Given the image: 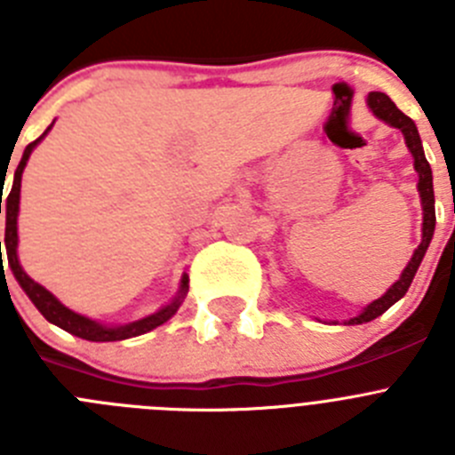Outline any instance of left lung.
<instances>
[{
  "label": "left lung",
  "instance_id": "left-lung-1",
  "mask_svg": "<svg viewBox=\"0 0 455 455\" xmlns=\"http://www.w3.org/2000/svg\"><path fill=\"white\" fill-rule=\"evenodd\" d=\"M369 108H371L373 114L378 116L380 120H385L387 124L396 127V130L403 132L405 136V143H408L410 152L415 156V171L419 172V196H421V207H424V235H421V243L417 246L415 255L412 259L408 262V267L403 268L401 277L392 287L387 289L385 296H380L378 300H373L371 305L364 307V312L360 316H353L351 321H347L348 325H355V323H367V321L376 319L380 316L383 312H387L394 303L399 299H403L408 287L412 284V277H415L417 268H419L421 259H424L426 251H428V243L433 239V232H435V196H433V172H431V164L426 162L424 156V148H421V139H419V132H417V124L396 108V104L385 95V92H369Z\"/></svg>",
  "mask_w": 455,
  "mask_h": 455
}]
</instances>
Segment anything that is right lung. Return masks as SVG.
I'll return each mask as SVG.
<instances>
[{
  "instance_id": "obj_1",
  "label": "right lung",
  "mask_w": 455,
  "mask_h": 455,
  "mask_svg": "<svg viewBox=\"0 0 455 455\" xmlns=\"http://www.w3.org/2000/svg\"><path fill=\"white\" fill-rule=\"evenodd\" d=\"M52 130V124L45 130L47 132ZM43 134V136H45ZM43 136H38V139L34 140V143H29V146L24 148V155L22 159H20L18 168H15V178H13V187H11V193H8V198L4 200V212H6V236H4V241H0V257H2V243L6 246V257H8V267H11V271H13L15 280L20 283V287L27 291V296L31 299V303L38 307V312L43 316H45L50 323L59 325V328H63V331L72 332V335L82 337V339H88V341H120V339H130V337H136V335H143V332L152 331V328H156V325L166 323L168 319H171L175 312H178L180 303H182V299L187 296V289H188V277L184 275L182 277V289H180V296L175 300H172L171 305H166L164 309H159L156 315H150L146 316V319L140 321H134V323H127V325H118V328H107V325L102 323H95V321L86 319V316L77 315V312H72V309L63 307L59 300L52 296L50 291H47L45 287H40L38 283H34L27 273L22 271V267H20L18 262V209H20V184H22V171L24 166H27V162H29V155L31 150H34L36 146L40 143V139ZM4 196V193H2ZM0 214H2V198H0ZM4 264V262H2Z\"/></svg>"
}]
</instances>
